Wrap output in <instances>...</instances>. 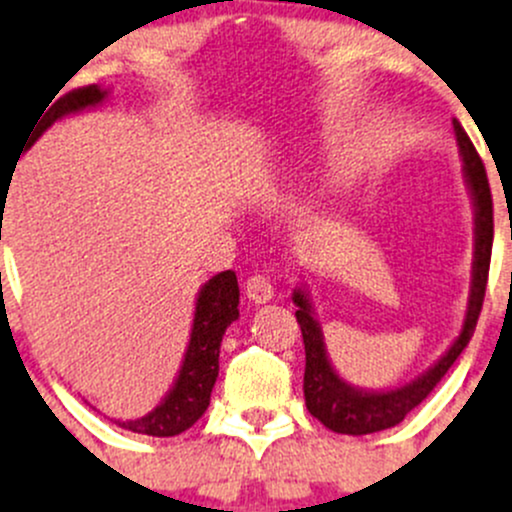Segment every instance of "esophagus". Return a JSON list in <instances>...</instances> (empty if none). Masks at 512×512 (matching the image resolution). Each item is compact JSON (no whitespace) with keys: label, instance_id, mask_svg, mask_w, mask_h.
<instances>
[{"label":"esophagus","instance_id":"1","mask_svg":"<svg viewBox=\"0 0 512 512\" xmlns=\"http://www.w3.org/2000/svg\"><path fill=\"white\" fill-rule=\"evenodd\" d=\"M245 294L255 304H265L275 297V287H272V280L267 275H252L245 285Z\"/></svg>","mask_w":512,"mask_h":512}]
</instances>
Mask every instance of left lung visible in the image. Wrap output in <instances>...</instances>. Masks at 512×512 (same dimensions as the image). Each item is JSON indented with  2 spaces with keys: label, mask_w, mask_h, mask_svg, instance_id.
Here are the masks:
<instances>
[{
  "label": "left lung",
  "mask_w": 512,
  "mask_h": 512,
  "mask_svg": "<svg viewBox=\"0 0 512 512\" xmlns=\"http://www.w3.org/2000/svg\"><path fill=\"white\" fill-rule=\"evenodd\" d=\"M453 131H456L458 151L463 158V178L471 190L473 213H476V247H473V272H471V294H468L466 319L456 342L448 347V352L436 361L428 371H423L411 384L399 386L391 391H366L359 386L347 384L342 376L334 371L332 361L324 347V334L319 322L314 319L312 302L302 287L294 289L292 299L297 304L299 329L304 339V401L307 409L317 421H322L329 431L347 433V436H364V433L384 431L396 426L414 411L433 389L438 381L446 376L453 361L461 356L463 349L471 342L476 332V322L480 307H483L485 285H488L490 270V250H493V198H490L488 175H485L483 160H480L476 146L471 143L468 133L461 123L453 118Z\"/></svg>",
  "instance_id": "8db88e82"
}]
</instances>
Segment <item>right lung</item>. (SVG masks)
Wrapping results in <instances>:
<instances>
[{"label": "right lung", "instance_id": "add662e5", "mask_svg": "<svg viewBox=\"0 0 512 512\" xmlns=\"http://www.w3.org/2000/svg\"><path fill=\"white\" fill-rule=\"evenodd\" d=\"M106 96L108 91H103L96 84L84 86V89H74L61 98L54 96L56 101H51V106L46 103L44 113L39 116L41 121H36V126L32 128L34 133H29L32 138L24 146L32 148L36 138L46 128L54 126L59 118L86 111V108H94L101 101H106ZM237 304H240V287H237L235 272L225 270L220 275H215L213 280L205 282L203 289L198 292V302H195L190 342L188 349H185V359L180 364L178 376H175L173 389L165 394V399L160 401L151 414L133 418V421H116L118 426L128 428L133 433L168 438L188 431L205 414L220 371V342H223L225 329L240 317Z\"/></svg>", "mask_w": 512, "mask_h": 512}]
</instances>
